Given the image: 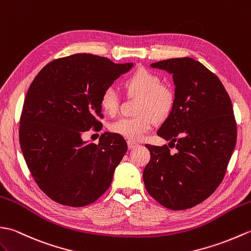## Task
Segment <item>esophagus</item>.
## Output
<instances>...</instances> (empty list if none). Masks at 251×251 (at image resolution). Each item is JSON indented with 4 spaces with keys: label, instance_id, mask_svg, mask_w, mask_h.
<instances>
[{
    "label": "esophagus",
    "instance_id": "1",
    "mask_svg": "<svg viewBox=\"0 0 251 251\" xmlns=\"http://www.w3.org/2000/svg\"><path fill=\"white\" fill-rule=\"evenodd\" d=\"M138 146V144L132 142V141H127V147H129V149H133Z\"/></svg>",
    "mask_w": 251,
    "mask_h": 251
}]
</instances>
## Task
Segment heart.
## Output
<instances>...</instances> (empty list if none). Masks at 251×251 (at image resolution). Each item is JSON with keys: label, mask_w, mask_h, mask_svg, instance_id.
I'll return each mask as SVG.
<instances>
[{"label": "heart", "mask_w": 251, "mask_h": 251, "mask_svg": "<svg viewBox=\"0 0 251 251\" xmlns=\"http://www.w3.org/2000/svg\"><path fill=\"white\" fill-rule=\"evenodd\" d=\"M126 91L141 98L136 117L120 118L110 124L109 130L130 141H140L150 131L153 119L163 120L173 108L174 92L161 83L158 74L146 69H140L127 77L125 81ZM102 109L109 116H115L119 108V97L114 88H106L102 92Z\"/></svg>", "instance_id": "1"}]
</instances>
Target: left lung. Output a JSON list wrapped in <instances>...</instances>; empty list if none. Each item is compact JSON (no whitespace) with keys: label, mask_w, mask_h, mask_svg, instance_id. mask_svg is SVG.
<instances>
[{"label":"left lung","mask_w":251,"mask_h":251,"mask_svg":"<svg viewBox=\"0 0 251 251\" xmlns=\"http://www.w3.org/2000/svg\"><path fill=\"white\" fill-rule=\"evenodd\" d=\"M173 75V108L157 134L173 144L151 146L143 173L148 193L164 207L181 210L203 202L220 185L236 144L229 94L205 66L191 58L150 64Z\"/></svg>","instance_id":"left-lung-1"}]
</instances>
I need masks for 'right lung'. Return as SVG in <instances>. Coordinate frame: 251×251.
Segmentation results:
<instances>
[{
	"instance_id": "right-lung-1",
	"label": "right lung",
	"mask_w": 251,
	"mask_h": 251,
	"mask_svg": "<svg viewBox=\"0 0 251 251\" xmlns=\"http://www.w3.org/2000/svg\"><path fill=\"white\" fill-rule=\"evenodd\" d=\"M133 65L76 53L49 62L32 81L20 118V146L38 187L54 202L81 207L109 188L126 152L125 138L105 132L96 145L82 134L102 126V92Z\"/></svg>"
}]
</instances>
